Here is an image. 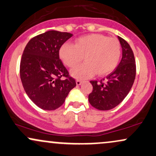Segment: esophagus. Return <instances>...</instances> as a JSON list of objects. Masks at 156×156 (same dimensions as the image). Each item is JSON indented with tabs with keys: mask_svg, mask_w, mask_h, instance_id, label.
<instances>
[{
	"mask_svg": "<svg viewBox=\"0 0 156 156\" xmlns=\"http://www.w3.org/2000/svg\"><path fill=\"white\" fill-rule=\"evenodd\" d=\"M82 83V80H76V84L78 86H79V85H80V84Z\"/></svg>",
	"mask_w": 156,
	"mask_h": 156,
	"instance_id": "obj_1",
	"label": "esophagus"
}]
</instances>
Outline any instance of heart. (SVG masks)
Here are the masks:
<instances>
[{"label": "heart", "mask_w": 156, "mask_h": 156, "mask_svg": "<svg viewBox=\"0 0 156 156\" xmlns=\"http://www.w3.org/2000/svg\"><path fill=\"white\" fill-rule=\"evenodd\" d=\"M59 57L67 67H75L84 59L86 62L71 71L78 79L89 78L95 73L105 76L112 73L119 65L121 46L115 37L102 34L84 35L75 41V45L65 44L60 48Z\"/></svg>", "instance_id": "heart-1"}]
</instances>
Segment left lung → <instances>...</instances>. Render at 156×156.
Masks as SVG:
<instances>
[{"label": "left lung", "instance_id": "8db88e82", "mask_svg": "<svg viewBox=\"0 0 156 156\" xmlns=\"http://www.w3.org/2000/svg\"><path fill=\"white\" fill-rule=\"evenodd\" d=\"M122 59L115 70L100 81L91 80L93 90L89 95L91 106L99 110H109L119 105L127 96L136 76V63L133 51L124 39L119 36Z\"/></svg>", "mask_w": 156, "mask_h": 156}]
</instances>
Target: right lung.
Masks as SVG:
<instances>
[{"label":"right lung","instance_id":"right-lung-1","mask_svg":"<svg viewBox=\"0 0 156 156\" xmlns=\"http://www.w3.org/2000/svg\"><path fill=\"white\" fill-rule=\"evenodd\" d=\"M72 36L49 30L33 37L24 48L20 68L22 86L29 98L43 110L59 108L76 86L59 54L61 46Z\"/></svg>","mask_w":156,"mask_h":156}]
</instances>
